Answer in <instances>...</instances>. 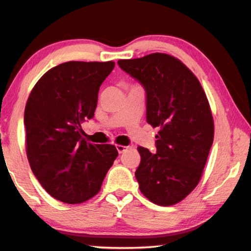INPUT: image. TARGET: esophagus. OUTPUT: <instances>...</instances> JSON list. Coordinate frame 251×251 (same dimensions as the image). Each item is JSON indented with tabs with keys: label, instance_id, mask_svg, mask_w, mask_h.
Returning a JSON list of instances; mask_svg holds the SVG:
<instances>
[{
	"label": "esophagus",
	"instance_id": "esophagus-1",
	"mask_svg": "<svg viewBox=\"0 0 251 251\" xmlns=\"http://www.w3.org/2000/svg\"><path fill=\"white\" fill-rule=\"evenodd\" d=\"M116 148H117V151L120 152V154H122V152H124L125 151H127V146H122V145H117L116 146Z\"/></svg>",
	"mask_w": 251,
	"mask_h": 251
}]
</instances>
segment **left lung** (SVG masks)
<instances>
[{"label": "left lung", "instance_id": "8db88e82", "mask_svg": "<svg viewBox=\"0 0 251 251\" xmlns=\"http://www.w3.org/2000/svg\"><path fill=\"white\" fill-rule=\"evenodd\" d=\"M118 66L146 93V120L158 128L156 152L138 146L135 176L151 202L171 206L193 192L214 142V121L205 92L192 71L168 54L120 59Z\"/></svg>", "mask_w": 251, "mask_h": 251}]
</instances>
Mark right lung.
Instances as JSON below:
<instances>
[{"mask_svg": "<svg viewBox=\"0 0 251 251\" xmlns=\"http://www.w3.org/2000/svg\"><path fill=\"white\" fill-rule=\"evenodd\" d=\"M115 63L66 62L42 76L24 112L26 154L34 175L50 196L80 203L100 192L118 155L114 145L82 138V123L94 117L101 83Z\"/></svg>", "mask_w": 251, "mask_h": 251, "instance_id": "1", "label": "right lung"}]
</instances>
